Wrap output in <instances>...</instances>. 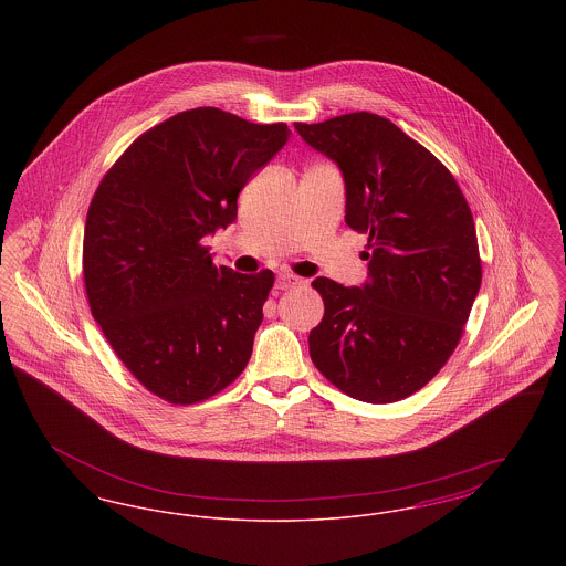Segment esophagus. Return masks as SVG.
<instances>
[{"instance_id":"obj_1","label":"esophagus","mask_w":566,"mask_h":566,"mask_svg":"<svg viewBox=\"0 0 566 566\" xmlns=\"http://www.w3.org/2000/svg\"><path fill=\"white\" fill-rule=\"evenodd\" d=\"M301 284H303V280L296 277L293 273H280L277 280H275V286H277L280 291H291V289H296V286H301Z\"/></svg>"}]
</instances>
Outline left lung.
Returning a JSON list of instances; mask_svg holds the SVG:
<instances>
[{"label":"left lung","mask_w":566,"mask_h":566,"mask_svg":"<svg viewBox=\"0 0 566 566\" xmlns=\"http://www.w3.org/2000/svg\"><path fill=\"white\" fill-rule=\"evenodd\" d=\"M346 185V224L369 235L367 282L316 277L324 316L310 333L318 371L352 399L395 403L439 374L482 284L473 216L454 176L371 112L295 123Z\"/></svg>","instance_id":"left-lung-1"}]
</instances>
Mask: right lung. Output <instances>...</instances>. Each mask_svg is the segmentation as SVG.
Returning <instances> with one entry per match:
<instances>
[{
  "label": "right lung",
  "mask_w": 566,
  "mask_h": 566,
  "mask_svg": "<svg viewBox=\"0 0 566 566\" xmlns=\"http://www.w3.org/2000/svg\"><path fill=\"white\" fill-rule=\"evenodd\" d=\"M284 123L195 108L139 135L86 212L91 314L150 392L210 399L242 374L273 273L216 268L203 238L238 218V195L284 148Z\"/></svg>",
  "instance_id": "1"
}]
</instances>
